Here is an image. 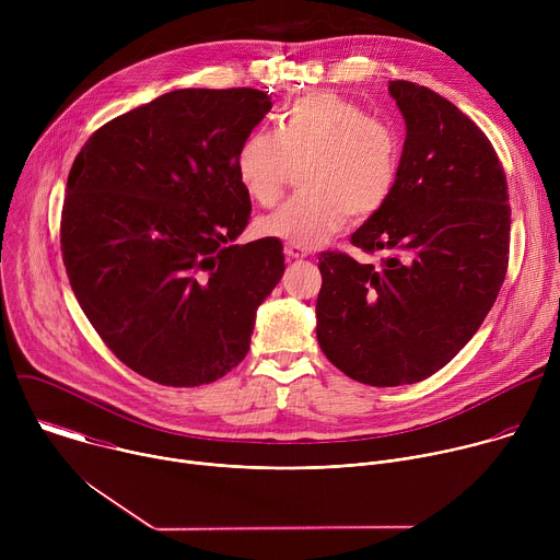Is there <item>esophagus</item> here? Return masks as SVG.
Returning <instances> with one entry per match:
<instances>
[{
    "label": "esophagus",
    "instance_id": "34e87169",
    "mask_svg": "<svg viewBox=\"0 0 560 560\" xmlns=\"http://www.w3.org/2000/svg\"><path fill=\"white\" fill-rule=\"evenodd\" d=\"M285 257L288 259H305L307 250L303 246H296V244H285Z\"/></svg>",
    "mask_w": 560,
    "mask_h": 560
}]
</instances>
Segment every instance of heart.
<instances>
[{"label":"heart","mask_w":560,"mask_h":560,"mask_svg":"<svg viewBox=\"0 0 560 560\" xmlns=\"http://www.w3.org/2000/svg\"><path fill=\"white\" fill-rule=\"evenodd\" d=\"M401 135L359 102L335 93L296 97L279 115L277 132L253 130L236 148V179L250 199L275 203L305 164V192L257 219L261 236L303 248L318 246L348 221L370 219L389 201L401 171Z\"/></svg>","instance_id":"obj_1"}]
</instances>
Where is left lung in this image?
Wrapping results in <instances>:
<instances>
[{
  "instance_id": "obj_1",
  "label": "left lung",
  "mask_w": 560,
  "mask_h": 560,
  "mask_svg": "<svg viewBox=\"0 0 560 560\" xmlns=\"http://www.w3.org/2000/svg\"><path fill=\"white\" fill-rule=\"evenodd\" d=\"M408 128L396 188L352 244L318 255L316 339L350 378L394 387L432 376L476 335L505 281L508 182L486 132L425 86L389 82Z\"/></svg>"
}]
</instances>
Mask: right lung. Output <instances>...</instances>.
Returning <instances> with one entry per match:
<instances>
[{"instance_id":"1","label":"right lung","mask_w":560,"mask_h":560,"mask_svg":"<svg viewBox=\"0 0 560 560\" xmlns=\"http://www.w3.org/2000/svg\"><path fill=\"white\" fill-rule=\"evenodd\" d=\"M272 108L257 89H184L115 117L74 156L61 208L70 288L108 350L171 387L221 378L250 350L283 246H232L250 219L238 143Z\"/></svg>"}]
</instances>
